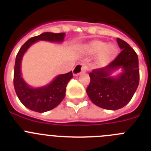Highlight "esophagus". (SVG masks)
<instances>
[{"label": "esophagus", "instance_id": "obj_1", "mask_svg": "<svg viewBox=\"0 0 151 151\" xmlns=\"http://www.w3.org/2000/svg\"><path fill=\"white\" fill-rule=\"evenodd\" d=\"M86 69H87L86 66H85L83 64H78V65H76V66L74 67V69H73V75H74V76H78V75H79L82 72L85 71Z\"/></svg>", "mask_w": 151, "mask_h": 151}]
</instances>
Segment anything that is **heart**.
<instances>
[{"label":"heart","mask_w":151,"mask_h":151,"mask_svg":"<svg viewBox=\"0 0 151 151\" xmlns=\"http://www.w3.org/2000/svg\"><path fill=\"white\" fill-rule=\"evenodd\" d=\"M88 50L90 54H98L97 63L101 65L108 63L116 55L117 49L113 45H106L101 41H94L88 45Z\"/></svg>","instance_id":"1"}]
</instances>
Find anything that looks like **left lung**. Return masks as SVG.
Returning a JSON list of instances; mask_svg holds the SVG:
<instances>
[{"label": "left lung", "mask_w": 151, "mask_h": 151, "mask_svg": "<svg viewBox=\"0 0 151 151\" xmlns=\"http://www.w3.org/2000/svg\"><path fill=\"white\" fill-rule=\"evenodd\" d=\"M116 41L122 51L107 66L89 73L91 82L86 89L94 104L110 110H119L127 104L138 88L140 78L136 52L123 40L118 38ZM119 68L124 72L116 78L110 77L111 72Z\"/></svg>", "instance_id": "1"}]
</instances>
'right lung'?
<instances>
[{
	"mask_svg": "<svg viewBox=\"0 0 151 151\" xmlns=\"http://www.w3.org/2000/svg\"><path fill=\"white\" fill-rule=\"evenodd\" d=\"M65 33L45 32L28 40L19 50L16 57L13 85L19 101L28 109L38 113L49 111L57 106L66 95V88L73 75L72 71L60 75L48 85L33 88L24 82L21 75V61L22 56L31 45L38 41L61 42L63 41Z\"/></svg>",
	"mask_w": 151,
	"mask_h": 151,
	"instance_id": "obj_1",
	"label": "right lung"
}]
</instances>
